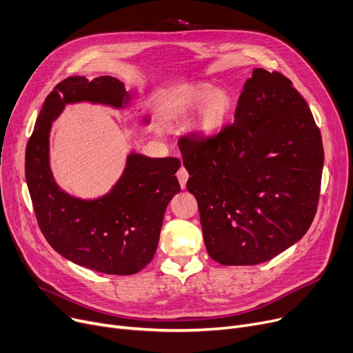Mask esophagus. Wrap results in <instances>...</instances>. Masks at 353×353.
<instances>
[{"instance_id":"esophagus-1","label":"esophagus","mask_w":353,"mask_h":353,"mask_svg":"<svg viewBox=\"0 0 353 353\" xmlns=\"http://www.w3.org/2000/svg\"><path fill=\"white\" fill-rule=\"evenodd\" d=\"M177 179H179V183H180L181 189L186 188V183H188V179H189V173H188L186 169H184V167H180V169H179V172H177Z\"/></svg>"}]
</instances>
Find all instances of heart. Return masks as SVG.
<instances>
[{"mask_svg":"<svg viewBox=\"0 0 353 353\" xmlns=\"http://www.w3.org/2000/svg\"><path fill=\"white\" fill-rule=\"evenodd\" d=\"M205 103L196 121V132L201 136H213L225 124L232 110V97L223 88H213L212 84L200 83L188 88L167 110V117L177 120L186 117L197 105Z\"/></svg>","mask_w":353,"mask_h":353,"instance_id":"heart-1","label":"heart"}]
</instances>
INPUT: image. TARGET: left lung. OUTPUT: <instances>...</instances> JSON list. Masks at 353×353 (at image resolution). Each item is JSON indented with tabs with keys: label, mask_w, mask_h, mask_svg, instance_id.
<instances>
[{
	"label": "left lung",
	"mask_w": 353,
	"mask_h": 353,
	"mask_svg": "<svg viewBox=\"0 0 353 353\" xmlns=\"http://www.w3.org/2000/svg\"><path fill=\"white\" fill-rule=\"evenodd\" d=\"M209 256L225 266L270 261L316 214L323 145L312 111L282 72L254 68L234 123L179 139Z\"/></svg>",
	"instance_id": "left-lung-1"
}]
</instances>
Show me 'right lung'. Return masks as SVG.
Here are the masks:
<instances>
[{
    "label": "right lung",
    "instance_id": "obj_1",
    "mask_svg": "<svg viewBox=\"0 0 353 353\" xmlns=\"http://www.w3.org/2000/svg\"><path fill=\"white\" fill-rule=\"evenodd\" d=\"M124 84L103 76L88 81L68 77L54 87L37 117L26 150V179L39 226L50 246L83 268L107 274H134L154 257L164 212L180 192L177 157L132 153L108 194L81 200L55 183L48 160L51 123L68 103L91 101L123 107Z\"/></svg>",
    "mask_w": 353,
    "mask_h": 353
}]
</instances>
